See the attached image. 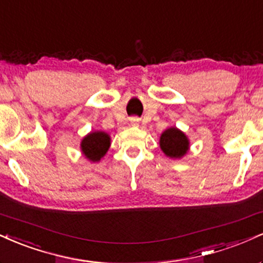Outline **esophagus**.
<instances>
[{
  "label": "esophagus",
  "instance_id": "1",
  "mask_svg": "<svg viewBox=\"0 0 263 263\" xmlns=\"http://www.w3.org/2000/svg\"><path fill=\"white\" fill-rule=\"evenodd\" d=\"M130 123L133 125H137V124H139V119L137 118V117H134V118L130 119Z\"/></svg>",
  "mask_w": 263,
  "mask_h": 263
}]
</instances>
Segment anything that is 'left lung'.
I'll use <instances>...</instances> for the list:
<instances>
[{
	"label": "left lung",
	"mask_w": 263,
	"mask_h": 263,
	"mask_svg": "<svg viewBox=\"0 0 263 263\" xmlns=\"http://www.w3.org/2000/svg\"><path fill=\"white\" fill-rule=\"evenodd\" d=\"M160 147L170 157H182L188 150V139L177 128H170L162 133Z\"/></svg>",
	"instance_id": "1"
}]
</instances>
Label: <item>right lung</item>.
Returning a JSON list of instances; mask_svg holds the SVG:
<instances>
[{
	"label": "right lung",
	"instance_id": "1",
	"mask_svg": "<svg viewBox=\"0 0 263 263\" xmlns=\"http://www.w3.org/2000/svg\"><path fill=\"white\" fill-rule=\"evenodd\" d=\"M110 139L109 135L103 132H95L83 138L81 143L82 153L91 161H98L101 157L106 155L109 149Z\"/></svg>",
	"mask_w": 263,
	"mask_h": 263
}]
</instances>
